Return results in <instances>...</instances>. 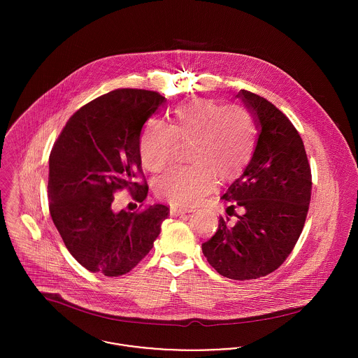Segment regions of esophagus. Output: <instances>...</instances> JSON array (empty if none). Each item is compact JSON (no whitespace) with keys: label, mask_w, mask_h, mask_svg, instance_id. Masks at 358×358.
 Segmentation results:
<instances>
[{"label":"esophagus","mask_w":358,"mask_h":358,"mask_svg":"<svg viewBox=\"0 0 358 358\" xmlns=\"http://www.w3.org/2000/svg\"><path fill=\"white\" fill-rule=\"evenodd\" d=\"M187 212H192V210L185 209V208H179V206H171V215L172 216H180V215H185Z\"/></svg>","instance_id":"esophagus-1"}]
</instances>
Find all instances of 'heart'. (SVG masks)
<instances>
[{"label": "heart", "instance_id": "b5f03b06", "mask_svg": "<svg viewBox=\"0 0 358 358\" xmlns=\"http://www.w3.org/2000/svg\"><path fill=\"white\" fill-rule=\"evenodd\" d=\"M252 113L243 104L193 102L173 111V124L152 118L146 122L139 153L143 165L159 171L172 161L180 141H192L189 165L171 166L154 179V192L172 204H196L216 182L240 176L256 146Z\"/></svg>", "mask_w": 358, "mask_h": 358}]
</instances>
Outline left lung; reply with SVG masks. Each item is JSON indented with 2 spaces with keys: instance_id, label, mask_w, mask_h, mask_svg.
<instances>
[{
  "instance_id": "1",
  "label": "left lung",
  "mask_w": 358,
  "mask_h": 358,
  "mask_svg": "<svg viewBox=\"0 0 358 358\" xmlns=\"http://www.w3.org/2000/svg\"><path fill=\"white\" fill-rule=\"evenodd\" d=\"M237 96L255 115L259 138L244 173L222 196L230 206L203 254L219 274L243 281L273 273L292 252L306 222L311 169L299 132L281 110L245 90Z\"/></svg>"
}]
</instances>
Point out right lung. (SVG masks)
<instances>
[{
    "mask_svg": "<svg viewBox=\"0 0 358 358\" xmlns=\"http://www.w3.org/2000/svg\"><path fill=\"white\" fill-rule=\"evenodd\" d=\"M164 102L162 95L146 90L104 94L69 118L52 148V220L69 252L92 273L118 277L131 271L150 252L169 216L166 205L135 212L113 206L124 189L141 204L148 197L141 131Z\"/></svg>",
    "mask_w": 358,
    "mask_h": 358,
    "instance_id": "1",
    "label": "right lung"
}]
</instances>
